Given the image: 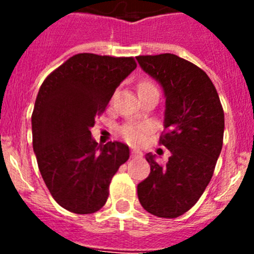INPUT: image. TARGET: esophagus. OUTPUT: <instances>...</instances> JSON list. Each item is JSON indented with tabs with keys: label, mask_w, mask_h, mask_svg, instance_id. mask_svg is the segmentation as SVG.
I'll return each instance as SVG.
<instances>
[{
	"label": "esophagus",
	"mask_w": 254,
	"mask_h": 254,
	"mask_svg": "<svg viewBox=\"0 0 254 254\" xmlns=\"http://www.w3.org/2000/svg\"><path fill=\"white\" fill-rule=\"evenodd\" d=\"M131 154H132V158H137V156H141V155H142L138 150H132Z\"/></svg>",
	"instance_id": "esophagus-1"
}]
</instances>
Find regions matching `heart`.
Masks as SVG:
<instances>
[{
  "instance_id": "obj_1",
  "label": "heart",
  "mask_w": 254,
  "mask_h": 254,
  "mask_svg": "<svg viewBox=\"0 0 254 254\" xmlns=\"http://www.w3.org/2000/svg\"><path fill=\"white\" fill-rule=\"evenodd\" d=\"M141 90H158V87L151 80H142L138 84V91ZM120 132L127 142L132 143V145H140L147 137L150 132V126L146 123L129 122L123 125Z\"/></svg>"
}]
</instances>
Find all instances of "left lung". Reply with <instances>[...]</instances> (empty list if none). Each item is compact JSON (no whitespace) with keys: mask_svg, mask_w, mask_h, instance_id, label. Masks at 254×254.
Here are the masks:
<instances>
[{"mask_svg":"<svg viewBox=\"0 0 254 254\" xmlns=\"http://www.w3.org/2000/svg\"><path fill=\"white\" fill-rule=\"evenodd\" d=\"M136 58L164 89L159 143L172 154L165 165L146 155L150 174L137 186V196L147 212L174 219L193 207L212 178L223 147L224 109L207 73L190 61L170 53Z\"/></svg>","mask_w":254,"mask_h":254,"instance_id":"1","label":"left lung"}]
</instances>
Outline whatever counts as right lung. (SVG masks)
I'll return each mask as SVG.
<instances>
[{
	"label": "right lung",
	"mask_w": 254,
	"mask_h": 254,
	"mask_svg": "<svg viewBox=\"0 0 254 254\" xmlns=\"http://www.w3.org/2000/svg\"><path fill=\"white\" fill-rule=\"evenodd\" d=\"M136 66L133 57L78 53L40 86L31 114L33 149L52 197L73 214L100 210L112 178L128 160L127 145H98L90 128Z\"/></svg>",
	"instance_id": "add662e5"
}]
</instances>
